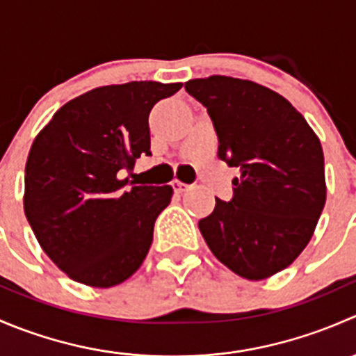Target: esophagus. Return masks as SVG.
I'll return each mask as SVG.
<instances>
[{"instance_id": "esophagus-1", "label": "esophagus", "mask_w": 356, "mask_h": 356, "mask_svg": "<svg viewBox=\"0 0 356 356\" xmlns=\"http://www.w3.org/2000/svg\"><path fill=\"white\" fill-rule=\"evenodd\" d=\"M172 188H174V191H175V193H184L186 189L189 188V186L186 184V182H181V181H174V182H172Z\"/></svg>"}]
</instances>
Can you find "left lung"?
Here are the masks:
<instances>
[{
	"instance_id": "1",
	"label": "left lung",
	"mask_w": 356,
	"mask_h": 356,
	"mask_svg": "<svg viewBox=\"0 0 356 356\" xmlns=\"http://www.w3.org/2000/svg\"><path fill=\"white\" fill-rule=\"evenodd\" d=\"M218 136V158L238 167L231 201L198 227L211 253L241 277L260 281L293 264L325 204L324 153L286 98L251 81L211 75L186 82Z\"/></svg>"
}]
</instances>
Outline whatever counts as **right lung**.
Listing matches in <instances>:
<instances>
[{
	"mask_svg": "<svg viewBox=\"0 0 356 356\" xmlns=\"http://www.w3.org/2000/svg\"><path fill=\"white\" fill-rule=\"evenodd\" d=\"M182 84L103 86L65 103L35 136L25 163L24 210L60 270L92 288L131 277L148 254L172 186L120 179L149 152L148 117ZM134 184V181H131Z\"/></svg>",
	"mask_w": 356,
	"mask_h": 356,
	"instance_id": "obj_1",
	"label": "right lung"
}]
</instances>
